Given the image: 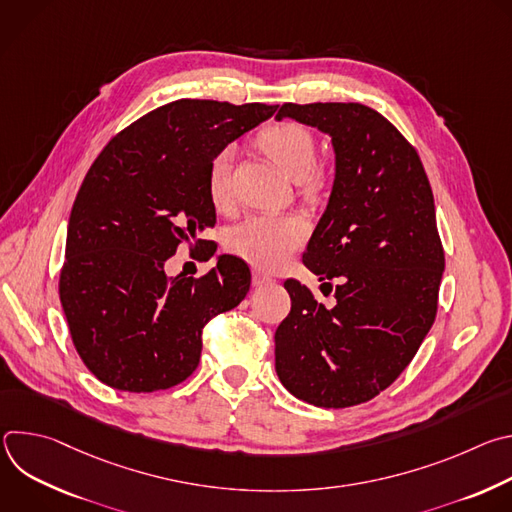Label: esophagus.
<instances>
[{
    "mask_svg": "<svg viewBox=\"0 0 512 512\" xmlns=\"http://www.w3.org/2000/svg\"><path fill=\"white\" fill-rule=\"evenodd\" d=\"M265 283H271V277L265 275L263 271L255 269V271H253V285H255V287H261V285H265Z\"/></svg>",
    "mask_w": 512,
    "mask_h": 512,
    "instance_id": "esophagus-1",
    "label": "esophagus"
}]
</instances>
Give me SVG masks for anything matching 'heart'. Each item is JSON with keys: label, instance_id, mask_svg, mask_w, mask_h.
Instances as JSON below:
<instances>
[{"label": "heart", "instance_id": "heart-1", "mask_svg": "<svg viewBox=\"0 0 512 512\" xmlns=\"http://www.w3.org/2000/svg\"><path fill=\"white\" fill-rule=\"evenodd\" d=\"M259 148L310 196L322 188V176L314 172L318 150L312 133L300 123H275L257 137ZM231 160L233 150L218 152L210 166L206 188L210 202L223 208L231 200ZM308 223L300 214H255L235 227L229 237V249L255 269L275 271L283 267L308 239Z\"/></svg>", "mask_w": 512, "mask_h": 512}]
</instances>
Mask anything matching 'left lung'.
I'll use <instances>...</instances> for the list:
<instances>
[{"label":"left lung","instance_id":"8db88e82","mask_svg":"<svg viewBox=\"0 0 512 512\" xmlns=\"http://www.w3.org/2000/svg\"><path fill=\"white\" fill-rule=\"evenodd\" d=\"M285 117L332 139V192L304 263L338 285L326 310L300 281L283 283L291 312L275 330V371L298 399L342 409L385 391L415 356L435 320L444 249L421 160L381 113L285 103L275 119Z\"/></svg>","mask_w":512,"mask_h":512}]
</instances>
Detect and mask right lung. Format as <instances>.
<instances>
[{"label": "right lung", "instance_id": "right-lung-1", "mask_svg": "<svg viewBox=\"0 0 512 512\" xmlns=\"http://www.w3.org/2000/svg\"><path fill=\"white\" fill-rule=\"evenodd\" d=\"M275 109L178 99L131 123L93 162L68 218L60 304L101 383L129 393L182 383L198 367L204 324L245 300L251 271L233 255H218L200 279L166 277L164 263L180 243H208L198 239L216 223L208 166Z\"/></svg>", "mask_w": 512, "mask_h": 512}]
</instances>
